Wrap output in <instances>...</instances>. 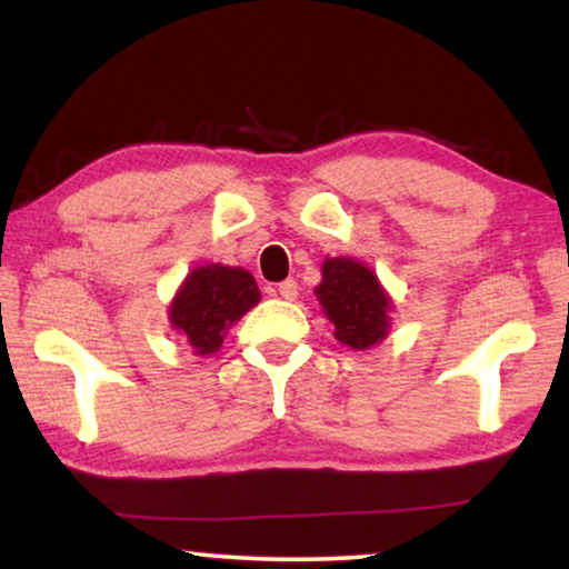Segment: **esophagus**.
Here are the masks:
<instances>
[{
  "label": "esophagus",
  "instance_id": "esophagus-1",
  "mask_svg": "<svg viewBox=\"0 0 569 569\" xmlns=\"http://www.w3.org/2000/svg\"><path fill=\"white\" fill-rule=\"evenodd\" d=\"M279 298L284 300L298 298V282H295V279H284V282H279Z\"/></svg>",
  "mask_w": 569,
  "mask_h": 569
}]
</instances>
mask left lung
<instances>
[{"instance_id": "obj_1", "label": "left lung", "mask_w": 569, "mask_h": 569, "mask_svg": "<svg viewBox=\"0 0 569 569\" xmlns=\"http://www.w3.org/2000/svg\"><path fill=\"white\" fill-rule=\"evenodd\" d=\"M318 300L333 323V337L352 349H368L388 333V302L378 277L352 259L323 263V282L316 287Z\"/></svg>"}]
</instances>
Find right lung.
I'll return each mask as SVG.
<instances>
[{
    "instance_id": "right-lung-1",
    "label": "right lung",
    "mask_w": 569,
    "mask_h": 569,
    "mask_svg": "<svg viewBox=\"0 0 569 569\" xmlns=\"http://www.w3.org/2000/svg\"><path fill=\"white\" fill-rule=\"evenodd\" d=\"M259 300V287L246 269L209 263L186 277L170 306V323L183 333L197 355H209L220 349L230 326Z\"/></svg>"
}]
</instances>
